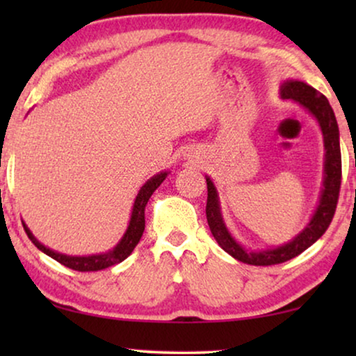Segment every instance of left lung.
<instances>
[{
  "label": "left lung",
  "instance_id": "obj_1",
  "mask_svg": "<svg viewBox=\"0 0 356 356\" xmlns=\"http://www.w3.org/2000/svg\"><path fill=\"white\" fill-rule=\"evenodd\" d=\"M282 99L293 100L301 106H305L311 115L318 120L324 136V181L323 191H321L319 204L311 217L308 225L303 232H300L293 240L286 245L277 246L274 250H262V251H248L240 243L235 241L232 233L225 227V222L222 218L220 202H218L217 189L213 186L212 179L206 177L207 181V206L206 216L207 223L211 228L213 238L218 243V246L235 259L245 262L251 266H274L280 262L290 261L301 254L305 250L319 240L327 230L330 222H332L335 207L339 201L340 183H342V155H340V143H339V126L335 120L332 106L329 105V100L323 94H319L314 87L301 81H285L280 87Z\"/></svg>",
  "mask_w": 356,
  "mask_h": 356
}]
</instances>
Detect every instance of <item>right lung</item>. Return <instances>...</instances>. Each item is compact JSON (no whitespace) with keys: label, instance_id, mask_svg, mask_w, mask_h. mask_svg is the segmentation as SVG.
Instances as JSON below:
<instances>
[{"label":"right lung","instance_id":"right-lung-1","mask_svg":"<svg viewBox=\"0 0 356 356\" xmlns=\"http://www.w3.org/2000/svg\"><path fill=\"white\" fill-rule=\"evenodd\" d=\"M168 172H160L157 175H154L152 178L147 179L143 188L139 189L138 196H136L134 206H133V212H131V220L128 225V230L121 238V241L116 245L113 250L105 252V254H94V256H66L61 254V252H56L47 248L45 245H42L40 241L37 240L35 236L32 235V232L29 230L26 223L22 222L24 230H26L27 236L31 238V241L35 245L38 250L42 252H45L47 256L53 257V259L60 262V264L70 267L72 270H79V272H94V270H102L106 269V267H111L118 262L124 261L128 257L133 250L138 245L140 236L144 233V227H145V218H144V211L145 206H147L150 196H152L155 189H157L160 184L163 183V179L167 178Z\"/></svg>","mask_w":356,"mask_h":356}]
</instances>
